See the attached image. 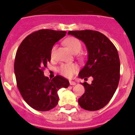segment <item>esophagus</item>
Here are the masks:
<instances>
[{"instance_id": "esophagus-1", "label": "esophagus", "mask_w": 135, "mask_h": 135, "mask_svg": "<svg viewBox=\"0 0 135 135\" xmlns=\"http://www.w3.org/2000/svg\"><path fill=\"white\" fill-rule=\"evenodd\" d=\"M70 85H72V86H74V85H76V83L75 82H74V81H71V80H70Z\"/></svg>"}]
</instances>
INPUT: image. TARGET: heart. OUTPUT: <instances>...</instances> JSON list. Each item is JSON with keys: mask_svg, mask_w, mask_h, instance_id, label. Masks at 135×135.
I'll list each match as a JSON object with an SVG mask.
<instances>
[{"mask_svg": "<svg viewBox=\"0 0 135 135\" xmlns=\"http://www.w3.org/2000/svg\"><path fill=\"white\" fill-rule=\"evenodd\" d=\"M64 43L67 45V46L71 50V52L74 53H78L80 52L82 49V44L81 42L75 37L70 36L64 40ZM56 46H53L51 49V55L53 57L55 52ZM78 68L77 65L74 64H61L59 68V71L61 74L65 76L67 78H71L74 76L76 71H78Z\"/></svg>", "mask_w": 135, "mask_h": 135, "instance_id": "obj_1", "label": "heart"}]
</instances>
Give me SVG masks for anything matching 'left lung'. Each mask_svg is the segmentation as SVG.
<instances>
[{
	"instance_id": "8db88e82",
	"label": "left lung",
	"mask_w": 135,
	"mask_h": 135,
	"mask_svg": "<svg viewBox=\"0 0 135 135\" xmlns=\"http://www.w3.org/2000/svg\"><path fill=\"white\" fill-rule=\"evenodd\" d=\"M68 34L82 40L88 52V60L80 70V78L93 77L90 84L84 82V93L78 99L81 108L89 111L103 108L115 93L120 80V59L115 46L97 31H70Z\"/></svg>"
}]
</instances>
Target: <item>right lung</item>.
<instances>
[{"label": "right lung", "instance_id": "add662e5", "mask_svg": "<svg viewBox=\"0 0 135 135\" xmlns=\"http://www.w3.org/2000/svg\"><path fill=\"white\" fill-rule=\"evenodd\" d=\"M65 34V31L40 30L27 36L17 51L14 71L17 88L24 101L36 110L54 108L59 101L57 91L70 85L63 76L51 80L43 71L51 61L52 47Z\"/></svg>", "mask_w": 135, "mask_h": 135}]
</instances>
